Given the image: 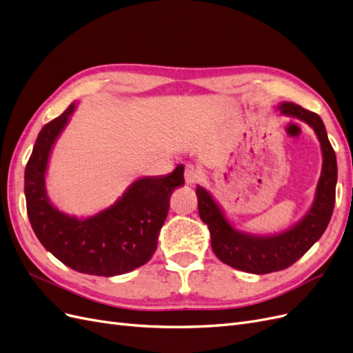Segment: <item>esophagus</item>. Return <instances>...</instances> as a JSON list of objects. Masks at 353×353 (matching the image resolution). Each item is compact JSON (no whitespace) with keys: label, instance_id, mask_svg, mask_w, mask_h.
Returning a JSON list of instances; mask_svg holds the SVG:
<instances>
[{"label":"esophagus","instance_id":"1","mask_svg":"<svg viewBox=\"0 0 353 353\" xmlns=\"http://www.w3.org/2000/svg\"><path fill=\"white\" fill-rule=\"evenodd\" d=\"M184 178H185V183L188 185L196 184L197 181H200V178H201V170L199 168H196L194 165H187L185 170H184Z\"/></svg>","mask_w":353,"mask_h":353}]
</instances>
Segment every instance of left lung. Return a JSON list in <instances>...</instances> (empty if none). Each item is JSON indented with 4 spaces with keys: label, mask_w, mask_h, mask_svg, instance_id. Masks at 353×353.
<instances>
[{
    "label": "left lung",
    "mask_w": 353,
    "mask_h": 353,
    "mask_svg": "<svg viewBox=\"0 0 353 353\" xmlns=\"http://www.w3.org/2000/svg\"><path fill=\"white\" fill-rule=\"evenodd\" d=\"M283 114L297 117L314 128L323 148V172L319 178L315 201L307 215L292 230L274 237H253L232 230L219 206L203 187L196 188L199 215L208 223L212 249L218 259L232 268L250 274H270L293 265L323 236L333 215L336 201L337 162L325 126L316 113L294 103L279 105Z\"/></svg>",
    "instance_id": "left-lung-1"
}]
</instances>
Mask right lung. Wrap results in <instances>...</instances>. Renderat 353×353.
I'll list each match as a JSON object with an SVG mask.
<instances>
[{
  "label": "right lung",
  "mask_w": 353,
  "mask_h": 353,
  "mask_svg": "<svg viewBox=\"0 0 353 353\" xmlns=\"http://www.w3.org/2000/svg\"><path fill=\"white\" fill-rule=\"evenodd\" d=\"M73 109L70 104L38 134L25 169L28 218L42 245L69 268L100 276L126 274L152 259L169 199L185 184L184 166L166 176L135 181L116 205L92 218L66 216L48 201L44 178L51 147Z\"/></svg>",
  "instance_id": "right-lung-1"
}]
</instances>
